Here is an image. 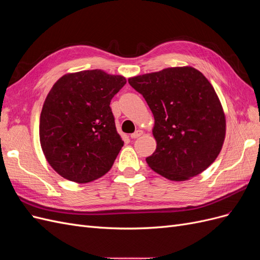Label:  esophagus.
<instances>
[{
  "label": "esophagus",
  "instance_id": "34e87169",
  "mask_svg": "<svg viewBox=\"0 0 260 260\" xmlns=\"http://www.w3.org/2000/svg\"><path fill=\"white\" fill-rule=\"evenodd\" d=\"M143 135V131L142 130H137L135 133H132L131 135V139H137L139 137H141Z\"/></svg>",
  "mask_w": 260,
  "mask_h": 260
}]
</instances>
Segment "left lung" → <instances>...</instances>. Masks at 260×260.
Listing matches in <instances>:
<instances>
[{
    "label": "left lung",
    "mask_w": 260,
    "mask_h": 260,
    "mask_svg": "<svg viewBox=\"0 0 260 260\" xmlns=\"http://www.w3.org/2000/svg\"><path fill=\"white\" fill-rule=\"evenodd\" d=\"M154 116L155 152L146 162L171 181H186L216 160L225 138V115L214 86L191 66L131 77Z\"/></svg>",
    "instance_id": "left-lung-1"
}]
</instances>
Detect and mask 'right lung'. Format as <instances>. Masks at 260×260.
I'll return each mask as SVG.
<instances>
[{
  "mask_svg": "<svg viewBox=\"0 0 260 260\" xmlns=\"http://www.w3.org/2000/svg\"><path fill=\"white\" fill-rule=\"evenodd\" d=\"M123 76L102 69L66 74L54 83L40 115V143L50 166L76 183L111 170L123 141L117 132L111 100Z\"/></svg>",
  "mask_w": 260,
  "mask_h": 260,
  "instance_id": "right-lung-1",
  "label": "right lung"
}]
</instances>
